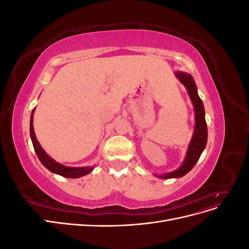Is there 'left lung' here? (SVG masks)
I'll return each instance as SVG.
<instances>
[{"label": "left lung", "mask_w": 249, "mask_h": 249, "mask_svg": "<svg viewBox=\"0 0 249 249\" xmlns=\"http://www.w3.org/2000/svg\"><path fill=\"white\" fill-rule=\"evenodd\" d=\"M177 77L187 88L188 93H189L190 99L194 105L195 129H194L192 140L190 142V145L188 147L187 156L185 158L183 165L176 171L166 173V175L160 177L162 178H180L185 176L186 173L189 172L198 161L201 153L203 152V149H205L207 145V140H208V126H207L206 117H205V108H203L202 101L198 96L197 88H196V85H195L193 77L189 73L179 72V71L177 72Z\"/></svg>", "instance_id": "8db88e82"}]
</instances>
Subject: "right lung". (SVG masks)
<instances>
[{
  "instance_id": "1",
  "label": "right lung",
  "mask_w": 249,
  "mask_h": 249,
  "mask_svg": "<svg viewBox=\"0 0 249 249\" xmlns=\"http://www.w3.org/2000/svg\"><path fill=\"white\" fill-rule=\"evenodd\" d=\"M33 112H34V109L32 111L31 119H30V135H31V139H32L35 153L37 157H38L39 161L42 163L43 166L48 168L50 171L57 173L59 176H62L65 178H71L83 177L87 175V173H89L90 171H92L93 167H77V168L67 167V166H64V165L57 163L56 161L53 160L51 157H49L40 146L38 141L36 140V136L33 129Z\"/></svg>"
}]
</instances>
